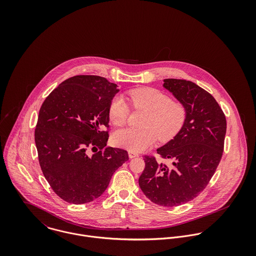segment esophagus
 Masks as SVG:
<instances>
[{
    "mask_svg": "<svg viewBox=\"0 0 256 256\" xmlns=\"http://www.w3.org/2000/svg\"><path fill=\"white\" fill-rule=\"evenodd\" d=\"M128 154H129V158H135V156H138V154H137V152H131V150L128 152Z\"/></svg>",
    "mask_w": 256,
    "mask_h": 256,
    "instance_id": "34e87169",
    "label": "esophagus"
}]
</instances>
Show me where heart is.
I'll list each match as a JSON object with an SVG mask.
<instances>
[{
    "instance_id": "obj_1",
    "label": "heart",
    "mask_w": 256,
    "mask_h": 256,
    "mask_svg": "<svg viewBox=\"0 0 256 256\" xmlns=\"http://www.w3.org/2000/svg\"><path fill=\"white\" fill-rule=\"evenodd\" d=\"M128 96L133 108L148 112L143 121L144 128L115 131L112 135L113 145L137 152L152 146L158 137L162 142L170 141L182 129L187 108L180 102L172 100L168 94L152 88L134 90ZM108 112L111 123L121 126L127 121L129 108L121 96H115Z\"/></svg>"
}]
</instances>
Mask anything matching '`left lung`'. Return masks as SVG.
Here are the masks:
<instances>
[{"label": "left lung", "mask_w": 256, "mask_h": 256, "mask_svg": "<svg viewBox=\"0 0 256 256\" xmlns=\"http://www.w3.org/2000/svg\"><path fill=\"white\" fill-rule=\"evenodd\" d=\"M164 88L186 106L187 118L180 132L156 150L168 164L145 156L139 185L152 202L174 207L198 196L214 176L224 150L226 121L212 94L196 84L166 78Z\"/></svg>", "instance_id": "obj_1"}]
</instances>
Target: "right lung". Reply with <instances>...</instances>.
Listing matches in <instances>:
<instances>
[{"label":"right lung","instance_id":"obj_1","mask_svg":"<svg viewBox=\"0 0 256 256\" xmlns=\"http://www.w3.org/2000/svg\"><path fill=\"white\" fill-rule=\"evenodd\" d=\"M118 92L106 78L74 76L40 108L34 132L39 164L53 191L68 203L98 198L115 170L129 160L127 150L106 146L110 102Z\"/></svg>","mask_w":256,"mask_h":256}]
</instances>
